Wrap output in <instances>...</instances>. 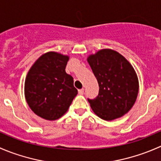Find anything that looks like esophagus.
<instances>
[{"label": "esophagus", "instance_id": "esophagus-1", "mask_svg": "<svg viewBox=\"0 0 161 161\" xmlns=\"http://www.w3.org/2000/svg\"><path fill=\"white\" fill-rule=\"evenodd\" d=\"M84 93V89H81V90H79V95H82Z\"/></svg>", "mask_w": 161, "mask_h": 161}]
</instances>
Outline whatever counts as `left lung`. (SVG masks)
I'll return each mask as SVG.
<instances>
[{
    "label": "left lung",
    "mask_w": 161,
    "mask_h": 161,
    "mask_svg": "<svg viewBox=\"0 0 161 161\" xmlns=\"http://www.w3.org/2000/svg\"><path fill=\"white\" fill-rule=\"evenodd\" d=\"M99 84L95 99H88L94 113L100 118L112 121L129 111L139 92V81L130 63L118 52L99 50L87 58Z\"/></svg>",
    "instance_id": "1"
}]
</instances>
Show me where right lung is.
Returning <instances> with one entry per match:
<instances>
[{
  "label": "right lung",
  "mask_w": 161,
  "mask_h": 161,
  "mask_svg": "<svg viewBox=\"0 0 161 161\" xmlns=\"http://www.w3.org/2000/svg\"><path fill=\"white\" fill-rule=\"evenodd\" d=\"M69 56L47 52L36 60L27 74L25 97L32 111L49 121L66 113L78 93L65 68Z\"/></svg>",
  "instance_id": "add662e5"
}]
</instances>
